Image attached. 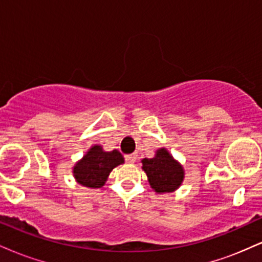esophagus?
<instances>
[{
    "instance_id": "1",
    "label": "esophagus",
    "mask_w": 262,
    "mask_h": 262,
    "mask_svg": "<svg viewBox=\"0 0 262 262\" xmlns=\"http://www.w3.org/2000/svg\"><path fill=\"white\" fill-rule=\"evenodd\" d=\"M125 160L128 162H134L137 160V155L135 154H129V155H125Z\"/></svg>"
}]
</instances>
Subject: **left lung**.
Masks as SVG:
<instances>
[{"label": "left lung", "mask_w": 262, "mask_h": 262, "mask_svg": "<svg viewBox=\"0 0 262 262\" xmlns=\"http://www.w3.org/2000/svg\"><path fill=\"white\" fill-rule=\"evenodd\" d=\"M141 164L150 187L156 193H171L182 185L185 169L166 148L158 149L154 158L143 159Z\"/></svg>", "instance_id": "1"}]
</instances>
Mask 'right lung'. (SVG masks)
<instances>
[{
  "label": "right lung",
  "instance_id": "add662e5",
  "mask_svg": "<svg viewBox=\"0 0 262 262\" xmlns=\"http://www.w3.org/2000/svg\"><path fill=\"white\" fill-rule=\"evenodd\" d=\"M124 164V158L117 149L104 151L102 145L95 144L73 167L75 181L87 188H101L108 180L111 171Z\"/></svg>",
  "mask_w": 262,
  "mask_h": 262
}]
</instances>
